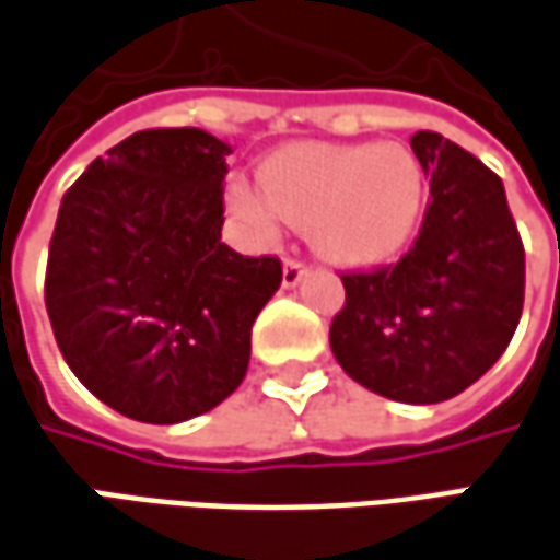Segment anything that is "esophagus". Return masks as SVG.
Returning <instances> with one entry per match:
<instances>
[{
    "instance_id": "34e87169",
    "label": "esophagus",
    "mask_w": 560,
    "mask_h": 560,
    "mask_svg": "<svg viewBox=\"0 0 560 560\" xmlns=\"http://www.w3.org/2000/svg\"><path fill=\"white\" fill-rule=\"evenodd\" d=\"M306 272H310V266L300 264V260H284V266H281V284L284 288H296L300 281L306 279Z\"/></svg>"
}]
</instances>
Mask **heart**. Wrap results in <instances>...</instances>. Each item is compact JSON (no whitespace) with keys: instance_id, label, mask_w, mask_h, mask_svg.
<instances>
[{"instance_id":"obj_1","label":"heart","mask_w":560,"mask_h":560,"mask_svg":"<svg viewBox=\"0 0 560 560\" xmlns=\"http://www.w3.org/2000/svg\"><path fill=\"white\" fill-rule=\"evenodd\" d=\"M425 171L398 143H288L266 159L257 184L235 180L230 205L260 235L300 223L315 250L340 266L392 260L423 217Z\"/></svg>"}]
</instances>
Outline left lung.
<instances>
[{
  "label": "left lung",
  "instance_id": "left-lung-1",
  "mask_svg": "<svg viewBox=\"0 0 560 560\" xmlns=\"http://www.w3.org/2000/svg\"><path fill=\"white\" fill-rule=\"evenodd\" d=\"M432 177L413 248L389 269L343 276L330 349L364 389L439 405L505 352L524 306V245L503 180L435 131L410 137Z\"/></svg>",
  "mask_w": 560,
  "mask_h": 560
}]
</instances>
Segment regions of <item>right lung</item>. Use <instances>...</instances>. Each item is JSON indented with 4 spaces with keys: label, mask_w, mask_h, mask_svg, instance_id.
Returning <instances> with one entry per match:
<instances>
[{
    "label": "right lung",
    "mask_w": 560,
    "mask_h": 560,
    "mask_svg": "<svg viewBox=\"0 0 560 560\" xmlns=\"http://www.w3.org/2000/svg\"><path fill=\"white\" fill-rule=\"evenodd\" d=\"M230 152L201 128L137 131L60 201L48 318L72 374L121 417L184 423L248 374L250 328L281 264L220 238Z\"/></svg>",
    "instance_id": "right-lung-1"
}]
</instances>
